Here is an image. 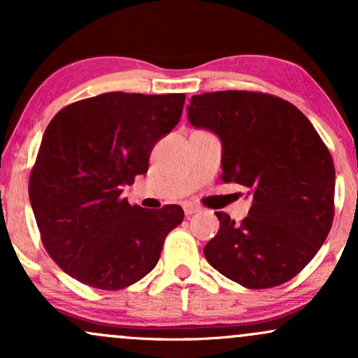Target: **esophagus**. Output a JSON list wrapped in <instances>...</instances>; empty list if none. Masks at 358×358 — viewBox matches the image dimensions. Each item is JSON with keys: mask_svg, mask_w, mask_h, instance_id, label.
<instances>
[{"mask_svg": "<svg viewBox=\"0 0 358 358\" xmlns=\"http://www.w3.org/2000/svg\"><path fill=\"white\" fill-rule=\"evenodd\" d=\"M183 210H185V215H193V213H199L200 210H202V208L199 207V205H195V203H185L183 205Z\"/></svg>", "mask_w": 358, "mask_h": 358, "instance_id": "1", "label": "esophagus"}]
</instances>
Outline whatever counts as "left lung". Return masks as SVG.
<instances>
[{"label":"left lung","instance_id":"obj_1","mask_svg":"<svg viewBox=\"0 0 358 358\" xmlns=\"http://www.w3.org/2000/svg\"><path fill=\"white\" fill-rule=\"evenodd\" d=\"M193 127L222 143V180L249 188L248 217L217 212L203 248L208 264L249 289L289 281L327 239L334 222L335 166L313 124L291 102L248 90L193 96Z\"/></svg>","mask_w":358,"mask_h":358}]
</instances>
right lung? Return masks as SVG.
Segmentation results:
<instances>
[{"label":"right lung","instance_id":"1","mask_svg":"<svg viewBox=\"0 0 358 358\" xmlns=\"http://www.w3.org/2000/svg\"><path fill=\"white\" fill-rule=\"evenodd\" d=\"M183 104L185 94L108 92L73 102L47 126L28 193L45 249L69 276L114 291L155 268L182 207H131L121 193L146 173Z\"/></svg>","mask_w":358,"mask_h":358}]
</instances>
